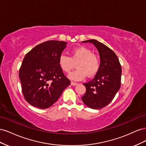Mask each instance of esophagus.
<instances>
[{
	"instance_id": "34e87169",
	"label": "esophagus",
	"mask_w": 146,
	"mask_h": 146,
	"mask_svg": "<svg viewBox=\"0 0 146 146\" xmlns=\"http://www.w3.org/2000/svg\"><path fill=\"white\" fill-rule=\"evenodd\" d=\"M77 83H76V82H71V83H70V85H71L72 86H76L77 85Z\"/></svg>"
}]
</instances>
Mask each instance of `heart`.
Returning <instances> with one entry per match:
<instances>
[{
	"label": "heart",
	"instance_id": "obj_1",
	"mask_svg": "<svg viewBox=\"0 0 146 146\" xmlns=\"http://www.w3.org/2000/svg\"><path fill=\"white\" fill-rule=\"evenodd\" d=\"M76 64L77 69L68 76L72 80L79 81L85 78L92 77L98 74L100 66V59L98 55L92 54L90 48L80 46L74 48L71 51V56L61 55L58 59V64L63 72L68 73Z\"/></svg>",
	"mask_w": 146,
	"mask_h": 146
}]
</instances>
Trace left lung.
<instances>
[{
  "mask_svg": "<svg viewBox=\"0 0 146 146\" xmlns=\"http://www.w3.org/2000/svg\"><path fill=\"white\" fill-rule=\"evenodd\" d=\"M82 42H90L98 49L100 66L92 80L83 85L86 88L83 102L92 109H101L108 105L120 89L122 68L119 59L111 49L96 39Z\"/></svg>",
  "mask_w": 146,
  "mask_h": 146,
  "instance_id": "1",
  "label": "left lung"
}]
</instances>
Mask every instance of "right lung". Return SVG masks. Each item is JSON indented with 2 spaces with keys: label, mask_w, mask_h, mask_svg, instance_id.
<instances>
[{
  "label": "right lung",
  "mask_w": 146,
  "mask_h": 146,
  "mask_svg": "<svg viewBox=\"0 0 146 146\" xmlns=\"http://www.w3.org/2000/svg\"><path fill=\"white\" fill-rule=\"evenodd\" d=\"M67 44L48 41L35 46L25 56L19 77L25 99L31 105L41 109L50 107L70 85L58 64Z\"/></svg>",
  "instance_id": "right-lung-1"
}]
</instances>
